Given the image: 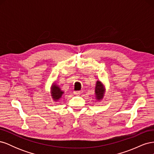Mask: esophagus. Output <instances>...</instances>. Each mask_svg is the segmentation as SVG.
I'll return each instance as SVG.
<instances>
[{
	"label": "esophagus",
	"instance_id": "1",
	"mask_svg": "<svg viewBox=\"0 0 154 154\" xmlns=\"http://www.w3.org/2000/svg\"><path fill=\"white\" fill-rule=\"evenodd\" d=\"M82 91H74V94H75V95H80V94H82Z\"/></svg>",
	"mask_w": 154,
	"mask_h": 154
}]
</instances>
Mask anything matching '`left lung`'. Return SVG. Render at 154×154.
<instances>
[{
	"label": "left lung",
	"instance_id": "left-lung-1",
	"mask_svg": "<svg viewBox=\"0 0 154 154\" xmlns=\"http://www.w3.org/2000/svg\"><path fill=\"white\" fill-rule=\"evenodd\" d=\"M105 92V87L104 85L100 81H97L95 87V95L96 99L97 101H100L103 98Z\"/></svg>",
	"mask_w": 154,
	"mask_h": 154
}]
</instances>
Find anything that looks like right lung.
I'll return each mask as SVG.
<instances>
[{
    "label": "right lung",
    "instance_id": "1",
    "mask_svg": "<svg viewBox=\"0 0 154 154\" xmlns=\"http://www.w3.org/2000/svg\"><path fill=\"white\" fill-rule=\"evenodd\" d=\"M63 93L64 92L61 90L60 87L57 85V83H53L52 86L51 87V96H52V98L54 101H58L62 97Z\"/></svg>",
    "mask_w": 154,
    "mask_h": 154
}]
</instances>
